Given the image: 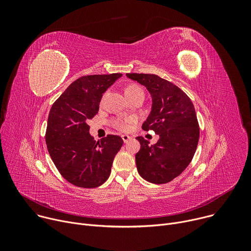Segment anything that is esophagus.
Listing matches in <instances>:
<instances>
[{"mask_svg":"<svg viewBox=\"0 0 251 251\" xmlns=\"http://www.w3.org/2000/svg\"><path fill=\"white\" fill-rule=\"evenodd\" d=\"M121 137H122V139H123L124 143H127V142H128V141L131 139V137H130L129 135H122Z\"/></svg>","mask_w":251,"mask_h":251,"instance_id":"obj_1","label":"esophagus"}]
</instances>
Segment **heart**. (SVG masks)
<instances>
[{"instance_id": "1", "label": "heart", "mask_w": 251, "mask_h": 251, "mask_svg": "<svg viewBox=\"0 0 251 251\" xmlns=\"http://www.w3.org/2000/svg\"><path fill=\"white\" fill-rule=\"evenodd\" d=\"M125 95L127 98H130L134 95L137 94H141V93H144L143 92V89L138 86L137 84H129L125 87L124 89ZM133 121V119L131 118H127V119H115L113 121V125L116 129L120 130V131H127L129 129V124Z\"/></svg>"}]
</instances>
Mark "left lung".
Masks as SVG:
<instances>
[{
    "mask_svg": "<svg viewBox=\"0 0 251 251\" xmlns=\"http://www.w3.org/2000/svg\"><path fill=\"white\" fill-rule=\"evenodd\" d=\"M126 76L149 91L151 112L142 129L159 135L155 145L143 137L136 138L141 145L135 156L138 173L152 184L169 183L189 166L198 147L200 127L194 104L183 90L156 75Z\"/></svg>",
    "mask_w": 251,
    "mask_h": 251,
    "instance_id": "1",
    "label": "left lung"
}]
</instances>
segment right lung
Segmentation results:
<instances>
[{
    "instance_id": "1",
    "label": "right lung",
    "mask_w": 251,
    "mask_h": 251,
    "mask_svg": "<svg viewBox=\"0 0 251 251\" xmlns=\"http://www.w3.org/2000/svg\"><path fill=\"white\" fill-rule=\"evenodd\" d=\"M121 76V74L82 76L51 106L46 133L48 150L61 176L76 187L92 189L104 184L123 145L117 135L96 142L87 124L97 114L103 93Z\"/></svg>"
}]
</instances>
